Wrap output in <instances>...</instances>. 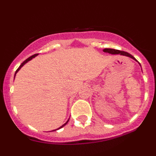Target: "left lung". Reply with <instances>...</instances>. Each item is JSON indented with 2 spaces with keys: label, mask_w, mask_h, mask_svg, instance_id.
I'll return each mask as SVG.
<instances>
[{
  "label": "left lung",
  "mask_w": 156,
  "mask_h": 156,
  "mask_svg": "<svg viewBox=\"0 0 156 156\" xmlns=\"http://www.w3.org/2000/svg\"><path fill=\"white\" fill-rule=\"evenodd\" d=\"M103 51L105 53H111V54H121V55H124V56H129V57L132 58L133 59L136 61V59L133 57L132 55H130V53H127V52L125 51H122V50H115V49H110V48H105L103 50Z\"/></svg>",
  "instance_id": "obj_1"
}]
</instances>
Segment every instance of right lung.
I'll list each match as a JSON object with an SVG mask.
<instances>
[{"label": "right lung", "mask_w": 156, "mask_h": 156, "mask_svg": "<svg viewBox=\"0 0 156 156\" xmlns=\"http://www.w3.org/2000/svg\"><path fill=\"white\" fill-rule=\"evenodd\" d=\"M37 54H34V55H32V56H30V57H29V58H28V59H26V60H25V61H24V62H23V63H22V64H21V65H20V67H19V68H18V69H17V70H16V72H15V76H16V73H17V72H18V71H19V70H20V69H21V68H22V67H23V66H24V65H25V64H26V62H29V60H31V59H32V58L35 57V56H37ZM15 76H14V78H15ZM69 120H68V121H67V122H66V123H65V124H64V125H62V126H61V127H59V128L56 129V130H52V131H54V130H59V129L62 128V127H64V126H65V125H66V124H67V123H68Z\"/></svg>", "instance_id": "1"}]
</instances>
